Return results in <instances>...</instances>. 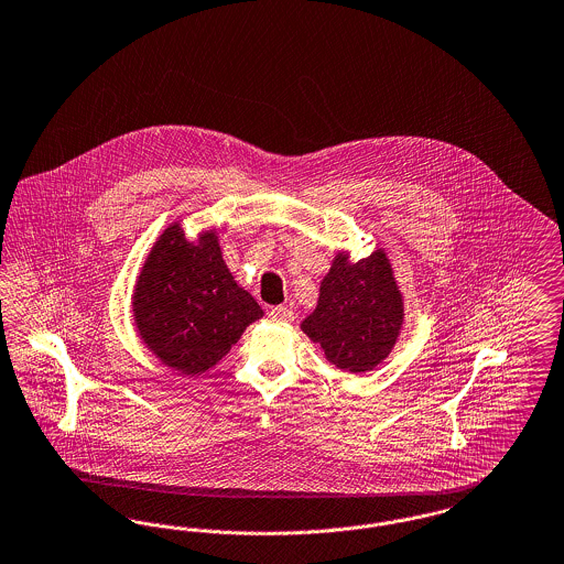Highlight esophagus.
<instances>
[{
  "instance_id": "esophagus-1",
  "label": "esophagus",
  "mask_w": 564,
  "mask_h": 564,
  "mask_svg": "<svg viewBox=\"0 0 564 564\" xmlns=\"http://www.w3.org/2000/svg\"><path fill=\"white\" fill-rule=\"evenodd\" d=\"M270 317L274 322H294V311L288 308V306H272Z\"/></svg>"
}]
</instances>
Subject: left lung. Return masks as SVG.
Here are the masks:
<instances>
[{"mask_svg":"<svg viewBox=\"0 0 564 564\" xmlns=\"http://www.w3.org/2000/svg\"><path fill=\"white\" fill-rule=\"evenodd\" d=\"M402 317L392 265L377 249L356 264L347 253L334 258L319 285L317 306L300 328L319 343L332 365L358 375L390 356Z\"/></svg>","mask_w":564,"mask_h":564,"instance_id":"1","label":"left lung"}]
</instances>
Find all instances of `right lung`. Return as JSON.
Masks as SVG:
<instances>
[{
	"mask_svg": "<svg viewBox=\"0 0 564 564\" xmlns=\"http://www.w3.org/2000/svg\"><path fill=\"white\" fill-rule=\"evenodd\" d=\"M133 322L164 362L196 375L217 365L264 311L238 288L221 258L217 234L187 240L172 224L153 245L133 290Z\"/></svg>",
	"mask_w": 564,
	"mask_h": 564,
	"instance_id": "right-lung-1",
	"label": "right lung"
}]
</instances>
